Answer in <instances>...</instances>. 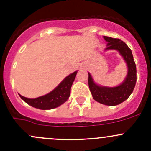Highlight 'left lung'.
Masks as SVG:
<instances>
[{"mask_svg": "<svg viewBox=\"0 0 151 151\" xmlns=\"http://www.w3.org/2000/svg\"><path fill=\"white\" fill-rule=\"evenodd\" d=\"M104 39L106 42L104 51L117 50L120 53L127 66V75L118 86L107 87L96 84L88 72V85L94 100L104 105L115 106L126 101L133 92L137 81L136 64L132 50L125 42L108 36H104Z\"/></svg>", "mask_w": 151, "mask_h": 151, "instance_id": "1", "label": "left lung"}]
</instances>
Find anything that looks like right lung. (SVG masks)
<instances>
[{"label": "right lung", "mask_w": 151, "mask_h": 151, "mask_svg": "<svg viewBox=\"0 0 151 151\" xmlns=\"http://www.w3.org/2000/svg\"><path fill=\"white\" fill-rule=\"evenodd\" d=\"M77 71L71 73L63 79L55 89L46 95L35 99H29L19 94L20 98L27 104L39 109H52L58 107L68 99L71 88L74 81Z\"/></svg>", "instance_id": "right-lung-1"}]
</instances>
